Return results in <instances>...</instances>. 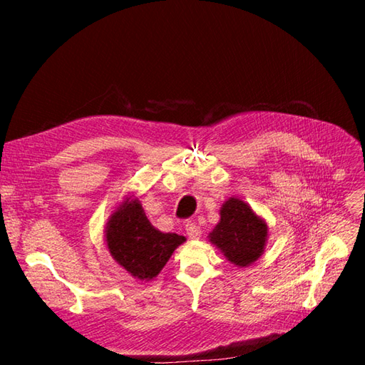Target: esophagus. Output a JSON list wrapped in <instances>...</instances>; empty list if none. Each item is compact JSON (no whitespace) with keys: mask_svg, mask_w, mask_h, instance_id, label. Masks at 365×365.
Masks as SVG:
<instances>
[{"mask_svg":"<svg viewBox=\"0 0 365 365\" xmlns=\"http://www.w3.org/2000/svg\"><path fill=\"white\" fill-rule=\"evenodd\" d=\"M185 233L190 239H200L201 237V228L200 225H196L195 222H189L185 225Z\"/></svg>","mask_w":365,"mask_h":365,"instance_id":"1","label":"esophagus"}]
</instances>
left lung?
<instances>
[{"instance_id": "1", "label": "left lung", "mask_w": 365, "mask_h": 365, "mask_svg": "<svg viewBox=\"0 0 365 365\" xmlns=\"http://www.w3.org/2000/svg\"><path fill=\"white\" fill-rule=\"evenodd\" d=\"M219 216L208 240L235 267L247 268L257 262L268 242L267 220L236 196L228 197L222 204Z\"/></svg>"}]
</instances>
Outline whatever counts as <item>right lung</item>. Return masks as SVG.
Segmentation results:
<instances>
[{
    "instance_id": "right-lung-1",
    "label": "right lung",
    "mask_w": 365,
    "mask_h": 365,
    "mask_svg": "<svg viewBox=\"0 0 365 365\" xmlns=\"http://www.w3.org/2000/svg\"><path fill=\"white\" fill-rule=\"evenodd\" d=\"M105 242L121 268L140 282H149L161 272L185 237L157 230L149 222L138 197L128 195L108 217Z\"/></svg>"
}]
</instances>
